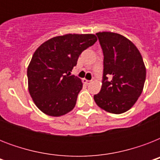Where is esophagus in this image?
<instances>
[{
    "label": "esophagus",
    "instance_id": "34e87169",
    "mask_svg": "<svg viewBox=\"0 0 160 160\" xmlns=\"http://www.w3.org/2000/svg\"><path fill=\"white\" fill-rule=\"evenodd\" d=\"M83 82L85 83V84H86V85H89V84L91 82V80H86V79H84V80H83Z\"/></svg>",
    "mask_w": 160,
    "mask_h": 160
}]
</instances>
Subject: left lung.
<instances>
[{"mask_svg":"<svg viewBox=\"0 0 160 160\" xmlns=\"http://www.w3.org/2000/svg\"><path fill=\"white\" fill-rule=\"evenodd\" d=\"M104 55L102 86L94 95L99 107L112 114L129 110L140 96L146 69L137 47L126 37L113 32L96 33Z\"/></svg>","mask_w":160,"mask_h":160,"instance_id":"1","label":"left lung"}]
</instances>
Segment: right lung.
<instances>
[{
	"instance_id": "right-lung-1",
	"label": "right lung",
	"mask_w": 160,
	"mask_h": 160,
	"mask_svg": "<svg viewBox=\"0 0 160 160\" xmlns=\"http://www.w3.org/2000/svg\"><path fill=\"white\" fill-rule=\"evenodd\" d=\"M96 41L93 34H67L50 39L35 51L27 68L28 88L43 113L58 117L74 109L83 84L70 71Z\"/></svg>"
}]
</instances>
